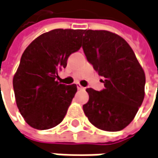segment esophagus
<instances>
[{
	"label": "esophagus",
	"instance_id": "1",
	"mask_svg": "<svg viewBox=\"0 0 158 158\" xmlns=\"http://www.w3.org/2000/svg\"><path fill=\"white\" fill-rule=\"evenodd\" d=\"M77 88H78V90H85V87H83L82 85H80L79 84L77 85Z\"/></svg>",
	"mask_w": 158,
	"mask_h": 158
}]
</instances>
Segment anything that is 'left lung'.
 <instances>
[{"mask_svg":"<svg viewBox=\"0 0 158 158\" xmlns=\"http://www.w3.org/2000/svg\"><path fill=\"white\" fill-rule=\"evenodd\" d=\"M83 49L89 63L103 76L105 89L87 88L83 106L95 127L109 132L127 127L145 97V72L125 39L105 30H84Z\"/></svg>","mask_w":158,"mask_h":158,"instance_id":"8db88e82","label":"left lung"}]
</instances>
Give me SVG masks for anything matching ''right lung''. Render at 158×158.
<instances>
[{"label":"right lung","mask_w":158,"mask_h":158,"mask_svg":"<svg viewBox=\"0 0 158 158\" xmlns=\"http://www.w3.org/2000/svg\"><path fill=\"white\" fill-rule=\"evenodd\" d=\"M83 31L52 30L23 52L12 85L17 107L30 127L46 130L64 120L77 86L60 84L56 78L70 54L81 48Z\"/></svg>","instance_id":"1"}]
</instances>
